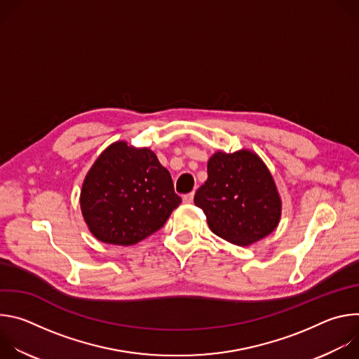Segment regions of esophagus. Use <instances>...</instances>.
Instances as JSON below:
<instances>
[{"label": "esophagus", "instance_id": "esophagus-1", "mask_svg": "<svg viewBox=\"0 0 359 359\" xmlns=\"http://www.w3.org/2000/svg\"><path fill=\"white\" fill-rule=\"evenodd\" d=\"M193 198H194V193H187L183 196V203L190 204V203H193Z\"/></svg>", "mask_w": 359, "mask_h": 359}]
</instances>
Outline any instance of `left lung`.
<instances>
[{"mask_svg": "<svg viewBox=\"0 0 359 359\" xmlns=\"http://www.w3.org/2000/svg\"><path fill=\"white\" fill-rule=\"evenodd\" d=\"M208 180L194 204L219 237L250 245L269 236L281 217V198L263 161L250 150L217 151L209 159Z\"/></svg>", "mask_w": 359, "mask_h": 359, "instance_id": "obj_1", "label": "left lung"}]
</instances>
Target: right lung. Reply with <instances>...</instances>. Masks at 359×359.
<instances>
[{"instance_id":"add662e5","label":"right lung","mask_w":359,"mask_h":359,"mask_svg":"<svg viewBox=\"0 0 359 359\" xmlns=\"http://www.w3.org/2000/svg\"><path fill=\"white\" fill-rule=\"evenodd\" d=\"M180 203L169 170L155 153L126 142L102 151L81 190V210L90 233L118 245L136 244L158 231Z\"/></svg>"}]
</instances>
